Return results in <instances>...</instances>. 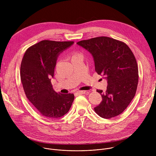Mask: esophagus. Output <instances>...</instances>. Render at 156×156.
<instances>
[{
	"instance_id": "obj_1",
	"label": "esophagus",
	"mask_w": 156,
	"mask_h": 156,
	"mask_svg": "<svg viewBox=\"0 0 156 156\" xmlns=\"http://www.w3.org/2000/svg\"><path fill=\"white\" fill-rule=\"evenodd\" d=\"M85 93H86L85 91H78L76 92V94L80 95V94H85Z\"/></svg>"
}]
</instances>
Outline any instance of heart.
Here are the masks:
<instances>
[{"label":"heart","mask_w":156,"mask_h":156,"mask_svg":"<svg viewBox=\"0 0 156 156\" xmlns=\"http://www.w3.org/2000/svg\"><path fill=\"white\" fill-rule=\"evenodd\" d=\"M79 54H76V53H74L73 54V56H72V57H75V56H77V55H78Z\"/></svg>","instance_id":"heart-1"}]
</instances>
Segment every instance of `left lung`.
Instances as JSON below:
<instances>
[{
  "mask_svg": "<svg viewBox=\"0 0 156 156\" xmlns=\"http://www.w3.org/2000/svg\"><path fill=\"white\" fill-rule=\"evenodd\" d=\"M76 44L92 55L96 72L107 81L105 93L97 90L102 101L94 107L95 112L106 119L120 115L136 91L138 68L134 54L125 43L105 36Z\"/></svg>",
  "mask_w": 156,
  "mask_h": 156,
  "instance_id": "8db88e82",
  "label": "left lung"
}]
</instances>
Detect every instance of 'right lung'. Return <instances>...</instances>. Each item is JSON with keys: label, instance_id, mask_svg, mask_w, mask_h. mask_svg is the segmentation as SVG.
Masks as SVG:
<instances>
[{"label": "right lung", "instance_id": "right-lung-1", "mask_svg": "<svg viewBox=\"0 0 156 156\" xmlns=\"http://www.w3.org/2000/svg\"><path fill=\"white\" fill-rule=\"evenodd\" d=\"M74 44L73 41L44 40L29 48L20 66V77L28 100L43 116L58 119L67 113L74 94L57 93L51 80L57 58Z\"/></svg>", "mask_w": 156, "mask_h": 156}]
</instances>
